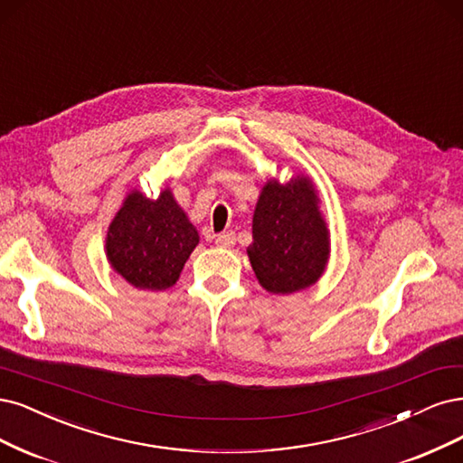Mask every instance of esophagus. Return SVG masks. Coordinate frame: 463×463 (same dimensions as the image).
Wrapping results in <instances>:
<instances>
[{"instance_id": "34e87169", "label": "esophagus", "mask_w": 463, "mask_h": 463, "mask_svg": "<svg viewBox=\"0 0 463 463\" xmlns=\"http://www.w3.org/2000/svg\"><path fill=\"white\" fill-rule=\"evenodd\" d=\"M234 242H236V236H234L232 231L215 234V244H217L219 248H231V246H234Z\"/></svg>"}]
</instances>
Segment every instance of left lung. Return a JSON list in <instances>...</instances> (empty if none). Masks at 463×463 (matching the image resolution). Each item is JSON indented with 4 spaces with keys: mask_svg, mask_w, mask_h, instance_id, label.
Instances as JSON below:
<instances>
[{
    "mask_svg": "<svg viewBox=\"0 0 463 463\" xmlns=\"http://www.w3.org/2000/svg\"><path fill=\"white\" fill-rule=\"evenodd\" d=\"M248 258L260 285L271 294L300 292L323 277L331 232L316 184L304 173L288 183L269 178L253 210Z\"/></svg>",
    "mask_w": 463,
    "mask_h": 463,
    "instance_id": "left-lung-1",
    "label": "left lung"
}]
</instances>
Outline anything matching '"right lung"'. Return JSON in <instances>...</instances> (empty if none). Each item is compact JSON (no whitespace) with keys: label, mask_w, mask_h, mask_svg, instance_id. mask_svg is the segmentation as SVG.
<instances>
[{"label":"right lung","mask_w":463,"mask_h":463,"mask_svg":"<svg viewBox=\"0 0 463 463\" xmlns=\"http://www.w3.org/2000/svg\"><path fill=\"white\" fill-rule=\"evenodd\" d=\"M200 234L169 186L156 200L138 188L127 192L108 227L106 256L111 269L138 290H167L176 285Z\"/></svg>","instance_id":"obj_1"}]
</instances>
